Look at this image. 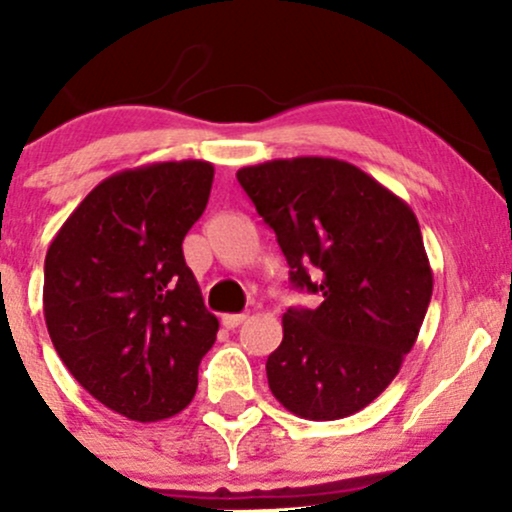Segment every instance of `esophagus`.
<instances>
[{
    "label": "esophagus",
    "instance_id": "34e87169",
    "mask_svg": "<svg viewBox=\"0 0 512 512\" xmlns=\"http://www.w3.org/2000/svg\"><path fill=\"white\" fill-rule=\"evenodd\" d=\"M245 320H248V315H245V313H231V315L221 317V322H223V327H226V330H236V327L243 325Z\"/></svg>",
    "mask_w": 512,
    "mask_h": 512
}]
</instances>
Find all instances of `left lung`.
Instances as JSON below:
<instances>
[{"label":"left lung","mask_w":512,"mask_h":512,"mask_svg":"<svg viewBox=\"0 0 512 512\" xmlns=\"http://www.w3.org/2000/svg\"><path fill=\"white\" fill-rule=\"evenodd\" d=\"M238 182L276 233L291 284L322 293L315 310L284 313L269 390L301 419L356 414L395 380L431 303L414 211L339 158H276L240 168Z\"/></svg>","instance_id":"obj_1"}]
</instances>
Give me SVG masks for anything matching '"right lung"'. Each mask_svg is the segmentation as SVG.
<instances>
[{"label":"right lung","mask_w":512,"mask_h":512,"mask_svg":"<svg viewBox=\"0 0 512 512\" xmlns=\"http://www.w3.org/2000/svg\"><path fill=\"white\" fill-rule=\"evenodd\" d=\"M214 166L166 161L93 187L45 255L43 310L57 354L88 395L132 421L175 416L197 392L219 320L182 240L209 202Z\"/></svg>","instance_id":"add662e5"}]
</instances>
